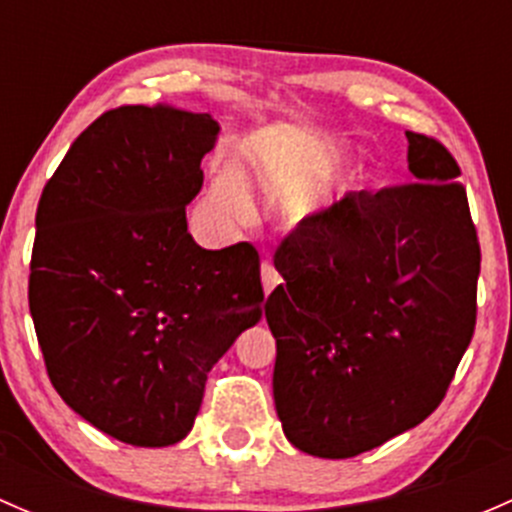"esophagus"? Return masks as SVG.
<instances>
[{"label":"esophagus","instance_id":"esophagus-1","mask_svg":"<svg viewBox=\"0 0 512 512\" xmlns=\"http://www.w3.org/2000/svg\"><path fill=\"white\" fill-rule=\"evenodd\" d=\"M260 275H262V287H265V294H270L272 289H275L277 285H280L282 282V277H280V272L275 270V265H272V262H262V267H260Z\"/></svg>","mask_w":512,"mask_h":512}]
</instances>
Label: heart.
I'll list each match as a JSON object with an SVG mask.
<instances>
[{
  "label": "heart",
  "instance_id": "b5f03b06",
  "mask_svg": "<svg viewBox=\"0 0 512 512\" xmlns=\"http://www.w3.org/2000/svg\"><path fill=\"white\" fill-rule=\"evenodd\" d=\"M339 160V153H329L319 160L317 165H312L307 180H314L317 175L327 173L334 163ZM210 200H213L215 208L225 215L232 223H245L255 213V205H252L250 193H247L245 183H242L240 173L235 168H223L210 183Z\"/></svg>",
  "mask_w": 512,
  "mask_h": 512
}]
</instances>
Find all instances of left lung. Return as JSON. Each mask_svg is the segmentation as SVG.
<instances>
[{"label": "left lung", "instance_id": "8db88e82", "mask_svg": "<svg viewBox=\"0 0 512 512\" xmlns=\"http://www.w3.org/2000/svg\"><path fill=\"white\" fill-rule=\"evenodd\" d=\"M406 138L411 185L344 195L275 252L272 391L309 456L352 458L418 426L471 344L480 245L461 168L433 138Z\"/></svg>", "mask_w": 512, "mask_h": 512}]
</instances>
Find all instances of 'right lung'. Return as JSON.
Listing matches in <instances>:
<instances>
[{"label":"right lung","mask_w":512,"mask_h":512,"mask_svg":"<svg viewBox=\"0 0 512 512\" xmlns=\"http://www.w3.org/2000/svg\"><path fill=\"white\" fill-rule=\"evenodd\" d=\"M210 113L121 106L96 118L36 208L29 312L69 409L116 441H183L208 371L262 319L250 242L203 250L185 205L203 188Z\"/></svg>","instance_id":"1"}]
</instances>
